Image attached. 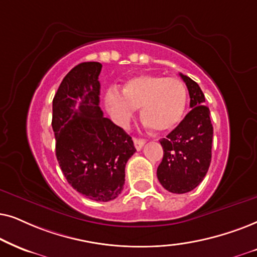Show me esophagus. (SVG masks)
<instances>
[{"label": "esophagus", "mask_w": 257, "mask_h": 257, "mask_svg": "<svg viewBox=\"0 0 257 257\" xmlns=\"http://www.w3.org/2000/svg\"><path fill=\"white\" fill-rule=\"evenodd\" d=\"M145 143H146V141L145 140H140V139H134V146H135V148H136V150H141L142 149V147L145 146Z\"/></svg>", "instance_id": "esophagus-1"}]
</instances>
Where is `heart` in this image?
<instances>
[{"mask_svg": "<svg viewBox=\"0 0 257 257\" xmlns=\"http://www.w3.org/2000/svg\"><path fill=\"white\" fill-rule=\"evenodd\" d=\"M105 103L119 125L128 124L136 109L142 108L143 122L154 132L167 133L182 121L188 93L177 78L142 74L129 78L123 84L122 93L110 89L105 95Z\"/></svg>", "mask_w": 257, "mask_h": 257, "instance_id": "obj_1", "label": "heart"}]
</instances>
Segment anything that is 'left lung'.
Listing matches in <instances>:
<instances>
[{
    "instance_id": "8db88e82",
    "label": "left lung",
    "mask_w": 257,
    "mask_h": 257,
    "mask_svg": "<svg viewBox=\"0 0 257 257\" xmlns=\"http://www.w3.org/2000/svg\"><path fill=\"white\" fill-rule=\"evenodd\" d=\"M190 96V108L180 124L160 141L163 159L157 168V179L164 189L184 194L202 182L209 169L213 145L210 111L200 85L180 74Z\"/></svg>"
}]
</instances>
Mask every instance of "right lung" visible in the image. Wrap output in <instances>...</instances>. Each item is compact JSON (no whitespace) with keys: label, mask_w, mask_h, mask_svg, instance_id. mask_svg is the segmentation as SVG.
<instances>
[{"label":"right lung","mask_w":257,"mask_h":257,"mask_svg":"<svg viewBox=\"0 0 257 257\" xmlns=\"http://www.w3.org/2000/svg\"><path fill=\"white\" fill-rule=\"evenodd\" d=\"M101 69V63L83 62L66 75L54 96L51 125L68 183L87 198L108 202L123 190L125 164L136 149L98 105Z\"/></svg>","instance_id":"right-lung-1"}]
</instances>
